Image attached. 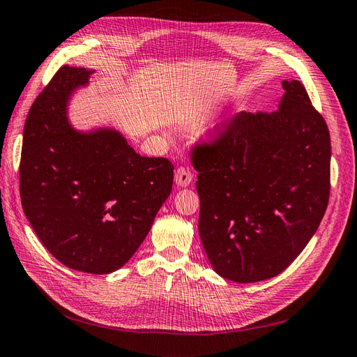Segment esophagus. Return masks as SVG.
Masks as SVG:
<instances>
[{"label":"esophagus","instance_id":"obj_1","mask_svg":"<svg viewBox=\"0 0 357 357\" xmlns=\"http://www.w3.org/2000/svg\"><path fill=\"white\" fill-rule=\"evenodd\" d=\"M192 178H193V174H192V171H190L189 168H186V167H178V168L176 169L174 180H176V183H177L178 186H181V188L189 186Z\"/></svg>","mask_w":357,"mask_h":357}]
</instances>
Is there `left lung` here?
<instances>
[{
	"mask_svg": "<svg viewBox=\"0 0 357 357\" xmlns=\"http://www.w3.org/2000/svg\"><path fill=\"white\" fill-rule=\"evenodd\" d=\"M271 113H238L192 152L198 229L214 271L231 282L278 275L304 250L331 192V135L298 80Z\"/></svg>",
	"mask_w": 357,
	"mask_h": 357,
	"instance_id": "left-lung-1",
	"label": "left lung"
}]
</instances>
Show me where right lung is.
<instances>
[{
    "mask_svg": "<svg viewBox=\"0 0 357 357\" xmlns=\"http://www.w3.org/2000/svg\"><path fill=\"white\" fill-rule=\"evenodd\" d=\"M91 73L61 67L32 102L19 190L26 219L52 256L75 271L109 274L144 241L171 193L174 165L139 156L113 129L74 131L67 102Z\"/></svg>",
    "mask_w": 357,
    "mask_h": 357,
    "instance_id": "right-lung-1",
    "label": "right lung"
}]
</instances>
